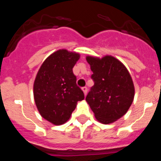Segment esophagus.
Here are the masks:
<instances>
[{
    "label": "esophagus",
    "mask_w": 161,
    "mask_h": 161,
    "mask_svg": "<svg viewBox=\"0 0 161 161\" xmlns=\"http://www.w3.org/2000/svg\"><path fill=\"white\" fill-rule=\"evenodd\" d=\"M81 89H82V91H83V93H84V94H85V96H86V94H87V91H88L87 88L83 87Z\"/></svg>",
    "instance_id": "obj_1"
}]
</instances>
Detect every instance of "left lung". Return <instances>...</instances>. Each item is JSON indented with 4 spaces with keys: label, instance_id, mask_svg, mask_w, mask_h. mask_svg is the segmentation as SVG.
<instances>
[{
    "label": "left lung",
    "instance_id": "obj_1",
    "mask_svg": "<svg viewBox=\"0 0 161 161\" xmlns=\"http://www.w3.org/2000/svg\"><path fill=\"white\" fill-rule=\"evenodd\" d=\"M86 60L93 72L91 77L94 85L85 100L98 122L114 123L126 114L133 102L135 86L130 72L112 55H88Z\"/></svg>",
    "mask_w": 161,
    "mask_h": 161
}]
</instances>
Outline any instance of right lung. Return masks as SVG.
Segmentation results:
<instances>
[{"instance_id": "obj_1", "label": "right lung", "mask_w": 161, "mask_h": 161, "mask_svg": "<svg viewBox=\"0 0 161 161\" xmlns=\"http://www.w3.org/2000/svg\"><path fill=\"white\" fill-rule=\"evenodd\" d=\"M80 57L77 52L59 49L43 61L37 72L34 82L35 105L41 116L54 125L66 123L77 102L85 98L72 72Z\"/></svg>"}]
</instances>
